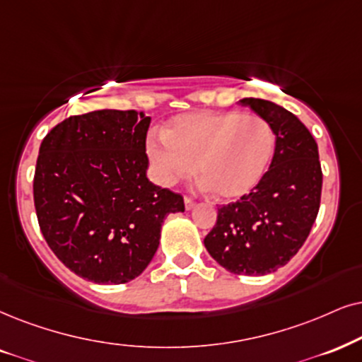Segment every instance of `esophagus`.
Listing matches in <instances>:
<instances>
[{
    "label": "esophagus",
    "mask_w": 362,
    "mask_h": 362,
    "mask_svg": "<svg viewBox=\"0 0 362 362\" xmlns=\"http://www.w3.org/2000/svg\"><path fill=\"white\" fill-rule=\"evenodd\" d=\"M194 207H195V200L190 199V197H185V209L190 210V209H194Z\"/></svg>",
    "instance_id": "esophagus-1"
}]
</instances>
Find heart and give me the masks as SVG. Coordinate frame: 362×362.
I'll list each match as a JSON object with an SVG mask.
<instances>
[{
  "instance_id": "1",
  "label": "heart",
  "mask_w": 362,
  "mask_h": 362,
  "mask_svg": "<svg viewBox=\"0 0 362 362\" xmlns=\"http://www.w3.org/2000/svg\"><path fill=\"white\" fill-rule=\"evenodd\" d=\"M163 139L147 141L153 175L173 185L199 170L215 197L223 200L249 194L267 172L276 150L271 123L239 112H194L173 117Z\"/></svg>"
}]
</instances>
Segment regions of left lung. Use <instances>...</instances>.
<instances>
[{
	"label": "left lung",
	"mask_w": 362,
	"mask_h": 362,
	"mask_svg": "<svg viewBox=\"0 0 362 362\" xmlns=\"http://www.w3.org/2000/svg\"><path fill=\"white\" fill-rule=\"evenodd\" d=\"M271 123L276 150L250 194L218 209L204 239L209 254L239 276H265L286 265L308 239L321 205L317 144L294 113L260 98H242Z\"/></svg>",
	"instance_id": "obj_1"
}]
</instances>
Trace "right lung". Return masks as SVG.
I'll return each instance as SVG.
<instances>
[{
  "mask_svg": "<svg viewBox=\"0 0 362 362\" xmlns=\"http://www.w3.org/2000/svg\"><path fill=\"white\" fill-rule=\"evenodd\" d=\"M150 117L97 110L58 123L41 141L33 197L53 254L76 276L125 284L147 269L168 214L184 197L147 178Z\"/></svg>",
  "mask_w": 362,
  "mask_h": 362,
  "instance_id": "1",
  "label": "right lung"
}]
</instances>
